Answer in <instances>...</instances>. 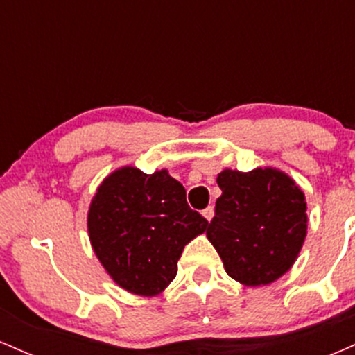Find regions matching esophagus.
Masks as SVG:
<instances>
[{"label":"esophagus","instance_id":"1","mask_svg":"<svg viewBox=\"0 0 355 355\" xmlns=\"http://www.w3.org/2000/svg\"><path fill=\"white\" fill-rule=\"evenodd\" d=\"M202 215L210 222V220L214 218V207H207V209H203L202 210Z\"/></svg>","mask_w":355,"mask_h":355}]
</instances>
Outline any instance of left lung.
<instances>
[{
    "label": "left lung",
    "mask_w": 355,
    "mask_h": 355,
    "mask_svg": "<svg viewBox=\"0 0 355 355\" xmlns=\"http://www.w3.org/2000/svg\"><path fill=\"white\" fill-rule=\"evenodd\" d=\"M222 195L207 237L232 279L248 287L267 285L295 262L307 234L304 191L274 168L223 170Z\"/></svg>",
    "instance_id": "obj_1"
}]
</instances>
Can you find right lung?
Here are the masks:
<instances>
[{"mask_svg":"<svg viewBox=\"0 0 355 355\" xmlns=\"http://www.w3.org/2000/svg\"><path fill=\"white\" fill-rule=\"evenodd\" d=\"M207 225L166 170H116L98 187L88 211L89 240L101 266L138 295H157L172 282L183 247Z\"/></svg>","mask_w":355,"mask_h":355,"instance_id":"1","label":"right lung"}]
</instances>
